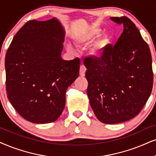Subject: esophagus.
<instances>
[{"mask_svg": "<svg viewBox=\"0 0 156 156\" xmlns=\"http://www.w3.org/2000/svg\"><path fill=\"white\" fill-rule=\"evenodd\" d=\"M86 71V68L84 65H81L80 66V76L83 77L85 76V73Z\"/></svg>", "mask_w": 156, "mask_h": 156, "instance_id": "obj_1", "label": "esophagus"}]
</instances>
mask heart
Segmentation results:
<instances>
[{"instance_id":"heart-1","label":"heart","mask_w":156,"mask_h":156,"mask_svg":"<svg viewBox=\"0 0 156 156\" xmlns=\"http://www.w3.org/2000/svg\"><path fill=\"white\" fill-rule=\"evenodd\" d=\"M101 34V30L99 29H92L87 32L84 33L79 37H78L76 39V43L77 45L79 47H84L86 45H88L94 42L95 39L99 37ZM109 42V39L107 37L103 38L100 40H98L95 46L94 47L93 49V53L96 55H100L103 52V49L106 44ZM69 50L73 51V48L71 46H68Z\"/></svg>"}]
</instances>
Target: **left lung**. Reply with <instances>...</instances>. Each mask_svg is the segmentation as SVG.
Listing matches in <instances>:
<instances>
[{
    "instance_id": "8db88e82",
    "label": "left lung",
    "mask_w": 156,
    "mask_h": 156,
    "mask_svg": "<svg viewBox=\"0 0 156 156\" xmlns=\"http://www.w3.org/2000/svg\"><path fill=\"white\" fill-rule=\"evenodd\" d=\"M123 25L114 46L104 47L99 58H86L87 94L96 117L105 124L121 123L138 114L153 84L151 51L135 23L127 16L112 17Z\"/></svg>"
}]
</instances>
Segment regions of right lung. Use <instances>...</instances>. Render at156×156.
Instances as JSON below:
<instances>
[{"label": "right lung", "mask_w": 156, "mask_h": 156, "mask_svg": "<svg viewBox=\"0 0 156 156\" xmlns=\"http://www.w3.org/2000/svg\"><path fill=\"white\" fill-rule=\"evenodd\" d=\"M65 31L58 19L27 22L16 34L5 58L9 100L21 117L37 124L60 117L67 88L79 75L78 58H61Z\"/></svg>", "instance_id": "obj_1"}]
</instances>
